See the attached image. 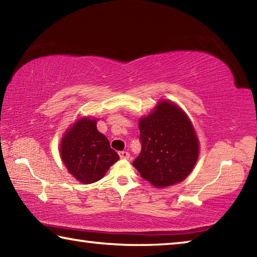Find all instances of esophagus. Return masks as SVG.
<instances>
[{"label": "esophagus", "instance_id": "1", "mask_svg": "<svg viewBox=\"0 0 257 257\" xmlns=\"http://www.w3.org/2000/svg\"><path fill=\"white\" fill-rule=\"evenodd\" d=\"M119 156H120V159H124V160H127V159H129L130 154L128 153V152L122 151V152H119Z\"/></svg>", "mask_w": 257, "mask_h": 257}]
</instances>
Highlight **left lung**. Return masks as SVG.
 Returning <instances> with one entry per match:
<instances>
[{"label": "left lung", "mask_w": 257, "mask_h": 257, "mask_svg": "<svg viewBox=\"0 0 257 257\" xmlns=\"http://www.w3.org/2000/svg\"><path fill=\"white\" fill-rule=\"evenodd\" d=\"M142 151L134 167L142 178L159 188L180 182L193 170L198 142L190 121L180 107L160 102L139 121Z\"/></svg>", "instance_id": "left-lung-1"}]
</instances>
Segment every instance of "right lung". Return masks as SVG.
Listing matches in <instances>:
<instances>
[{"label": "right lung", "instance_id": "add662e5", "mask_svg": "<svg viewBox=\"0 0 257 257\" xmlns=\"http://www.w3.org/2000/svg\"><path fill=\"white\" fill-rule=\"evenodd\" d=\"M61 158L69 172L82 184L102 179L119 155L96 128V120L80 119L61 141Z\"/></svg>", "mask_w": 257, "mask_h": 257}]
</instances>
